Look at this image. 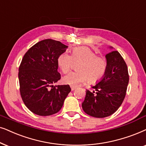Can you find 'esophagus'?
I'll use <instances>...</instances> for the list:
<instances>
[{
    "instance_id": "1",
    "label": "esophagus",
    "mask_w": 146,
    "mask_h": 146,
    "mask_svg": "<svg viewBox=\"0 0 146 146\" xmlns=\"http://www.w3.org/2000/svg\"><path fill=\"white\" fill-rule=\"evenodd\" d=\"M71 91H74V90H75V89H76V87H74V86H71Z\"/></svg>"
}]
</instances>
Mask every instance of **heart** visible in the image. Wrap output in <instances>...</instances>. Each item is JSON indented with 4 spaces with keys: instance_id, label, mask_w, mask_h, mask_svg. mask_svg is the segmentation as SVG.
I'll use <instances>...</instances> for the list:
<instances>
[{
    "instance_id": "obj_1",
    "label": "heart",
    "mask_w": 146,
    "mask_h": 146,
    "mask_svg": "<svg viewBox=\"0 0 146 146\" xmlns=\"http://www.w3.org/2000/svg\"><path fill=\"white\" fill-rule=\"evenodd\" d=\"M73 62L79 63V71L66 75L63 81L71 86L77 85L89 80V83H96L106 74L108 62L104 57H98L96 53L86 46L73 48L71 56L67 53H62L57 60L58 65L62 72L68 73L73 67Z\"/></svg>"
}]
</instances>
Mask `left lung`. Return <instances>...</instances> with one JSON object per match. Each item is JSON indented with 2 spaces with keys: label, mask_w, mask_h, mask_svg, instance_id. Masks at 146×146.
Masks as SVG:
<instances>
[{
  "label": "left lung",
  "mask_w": 146,
  "mask_h": 146,
  "mask_svg": "<svg viewBox=\"0 0 146 146\" xmlns=\"http://www.w3.org/2000/svg\"><path fill=\"white\" fill-rule=\"evenodd\" d=\"M106 55L108 68L104 77L94 86L95 91L86 90L82 108L89 115L103 118L112 115L125 98L128 83L127 67L123 57L112 46Z\"/></svg>",
  "instance_id": "obj_1"
}]
</instances>
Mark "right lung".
<instances>
[{
    "mask_svg": "<svg viewBox=\"0 0 146 146\" xmlns=\"http://www.w3.org/2000/svg\"><path fill=\"white\" fill-rule=\"evenodd\" d=\"M67 48L60 41L44 39L29 48L23 58L19 69L21 96L35 114L47 116L57 113L71 91L69 85H53L61 79L58 58Z\"/></svg>",
    "mask_w": 146,
    "mask_h": 146,
    "instance_id": "1",
    "label": "right lung"
}]
</instances>
